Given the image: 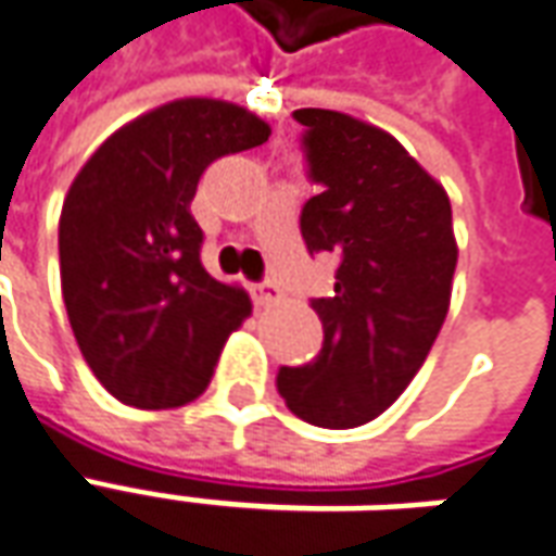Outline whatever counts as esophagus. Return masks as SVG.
Returning a JSON list of instances; mask_svg holds the SVG:
<instances>
[{
	"label": "esophagus",
	"instance_id": "1",
	"mask_svg": "<svg viewBox=\"0 0 556 556\" xmlns=\"http://www.w3.org/2000/svg\"><path fill=\"white\" fill-rule=\"evenodd\" d=\"M254 299H257V305H263V308H271V305H278L285 299V293L275 285H260L254 287Z\"/></svg>",
	"mask_w": 556,
	"mask_h": 556
}]
</instances>
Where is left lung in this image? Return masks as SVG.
<instances>
[{
	"mask_svg": "<svg viewBox=\"0 0 556 556\" xmlns=\"http://www.w3.org/2000/svg\"><path fill=\"white\" fill-rule=\"evenodd\" d=\"M305 125L311 179L302 208L311 254L338 257L334 293L314 299L323 350L278 371V392L317 428H359L395 404L443 329L458 242L443 185L383 128L338 110Z\"/></svg>",
	"mask_w": 556,
	"mask_h": 556,
	"instance_id": "left-lung-1",
	"label": "left lung"
}]
</instances>
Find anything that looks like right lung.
<instances>
[{
  "instance_id": "add662e5",
  "label": "right lung",
  "mask_w": 556,
  "mask_h": 556,
  "mask_svg": "<svg viewBox=\"0 0 556 556\" xmlns=\"http://www.w3.org/2000/svg\"><path fill=\"white\" fill-rule=\"evenodd\" d=\"M251 110L176 98L113 131L74 176L59 215V275L86 365L137 410L182 407L212 380L251 314L239 285L200 263L191 215L208 164L269 140Z\"/></svg>"
}]
</instances>
